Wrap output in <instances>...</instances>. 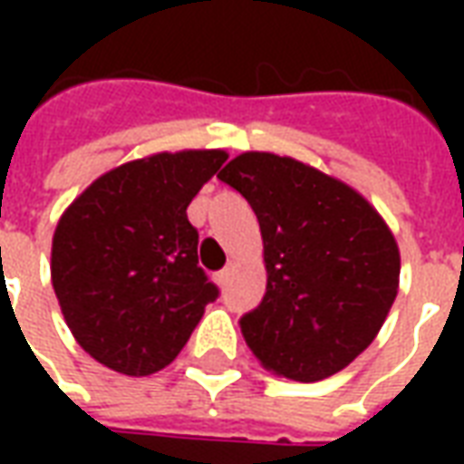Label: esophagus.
<instances>
[{"label": "esophagus", "instance_id": "obj_1", "mask_svg": "<svg viewBox=\"0 0 464 464\" xmlns=\"http://www.w3.org/2000/svg\"><path fill=\"white\" fill-rule=\"evenodd\" d=\"M228 276H231V268H223V271H218L213 276V281L218 283V285H223V283L228 281Z\"/></svg>", "mask_w": 464, "mask_h": 464}]
</instances>
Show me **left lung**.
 <instances>
[{
  "label": "left lung",
  "instance_id": "8db88e82",
  "mask_svg": "<svg viewBox=\"0 0 464 464\" xmlns=\"http://www.w3.org/2000/svg\"><path fill=\"white\" fill-rule=\"evenodd\" d=\"M218 179L261 226L268 283L238 321L246 345L281 378H331L375 341L392 308L395 236L355 188L291 156L246 151Z\"/></svg>",
  "mask_w": 464,
  "mask_h": 464
}]
</instances>
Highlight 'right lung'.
<instances>
[{"instance_id":"obj_1","label":"right lung","mask_w":464,"mask_h":464,"mask_svg":"<svg viewBox=\"0 0 464 464\" xmlns=\"http://www.w3.org/2000/svg\"><path fill=\"white\" fill-rule=\"evenodd\" d=\"M226 159L201 149L121 163L62 213L52 285L76 343L106 368L159 372L218 298L186 208Z\"/></svg>"}]
</instances>
